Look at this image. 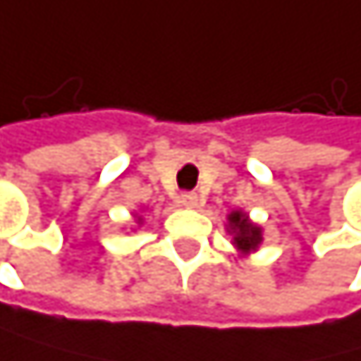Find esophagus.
<instances>
[{
  "label": "esophagus",
  "instance_id": "esophagus-1",
  "mask_svg": "<svg viewBox=\"0 0 361 361\" xmlns=\"http://www.w3.org/2000/svg\"><path fill=\"white\" fill-rule=\"evenodd\" d=\"M180 203L185 205V208H199L201 201L194 192H188V194H180Z\"/></svg>",
  "mask_w": 361,
  "mask_h": 361
}]
</instances>
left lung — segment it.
<instances>
[{
    "label": "left lung",
    "mask_w": 361,
    "mask_h": 361,
    "mask_svg": "<svg viewBox=\"0 0 361 361\" xmlns=\"http://www.w3.org/2000/svg\"><path fill=\"white\" fill-rule=\"evenodd\" d=\"M228 219V228L226 231L233 235V246L237 248V255L240 257H248L251 253H255L259 246H262V226L251 221V216L244 210H233L226 216Z\"/></svg>",
    "instance_id": "1"
}]
</instances>
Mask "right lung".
<instances>
[{"label": "right lung", "instance_id": "obj_1", "mask_svg": "<svg viewBox=\"0 0 361 361\" xmlns=\"http://www.w3.org/2000/svg\"><path fill=\"white\" fill-rule=\"evenodd\" d=\"M133 219H135V228H137V226H142V214L133 212Z\"/></svg>", "mask_w": 361, "mask_h": 361}]
</instances>
